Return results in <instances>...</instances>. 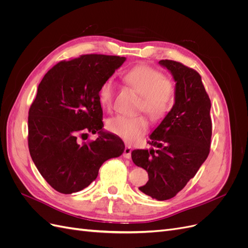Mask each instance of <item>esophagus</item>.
<instances>
[{
    "label": "esophagus",
    "instance_id": "34e87169",
    "mask_svg": "<svg viewBox=\"0 0 248 248\" xmlns=\"http://www.w3.org/2000/svg\"><path fill=\"white\" fill-rule=\"evenodd\" d=\"M131 151H132V148L130 146H126L125 149H124V153H123V156L125 157V158L129 159L131 157Z\"/></svg>",
    "mask_w": 248,
    "mask_h": 248
}]
</instances>
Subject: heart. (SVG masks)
I'll return each mask as SVG.
<instances>
[{"label": "heart", "mask_w": 248, "mask_h": 248, "mask_svg": "<svg viewBox=\"0 0 248 248\" xmlns=\"http://www.w3.org/2000/svg\"><path fill=\"white\" fill-rule=\"evenodd\" d=\"M125 80L141 95L139 109L144 110L154 121L166 116L174 103L175 91L171 82L163 74L148 65H140L125 74ZM116 84L112 78L104 80L98 91L103 107L111 108ZM148 121L144 116H117L108 120V128L127 142L139 140L148 130Z\"/></svg>", "instance_id": "heart-1"}]
</instances>
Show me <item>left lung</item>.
<instances>
[{"instance_id": "1", "label": "left lung", "mask_w": 248, "mask_h": 248, "mask_svg": "<svg viewBox=\"0 0 248 248\" xmlns=\"http://www.w3.org/2000/svg\"><path fill=\"white\" fill-rule=\"evenodd\" d=\"M159 64L172 76L175 103L150 134L149 145L157 150L131 152L132 161L148 171L149 181L140 190L157 201L174 198L196 176L210 152L211 101L200 74L171 60Z\"/></svg>"}]
</instances>
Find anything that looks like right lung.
I'll return each instance as SVG.
<instances>
[{"label": "right lung", "mask_w": 248, "mask_h": 248, "mask_svg": "<svg viewBox=\"0 0 248 248\" xmlns=\"http://www.w3.org/2000/svg\"><path fill=\"white\" fill-rule=\"evenodd\" d=\"M126 58L84 55L61 61L44 76L29 109L28 144L41 176L57 191H80L98 176L102 163L124 152V142L103 131L98 91ZM88 132L100 133L81 143Z\"/></svg>", "instance_id": "add662e5"}]
</instances>
